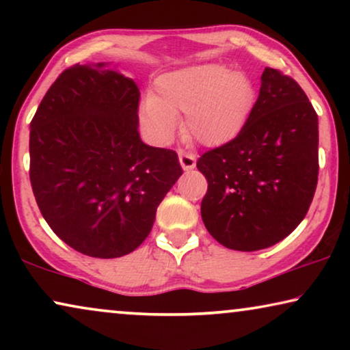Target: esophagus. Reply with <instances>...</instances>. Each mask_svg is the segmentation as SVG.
<instances>
[{"mask_svg":"<svg viewBox=\"0 0 350 350\" xmlns=\"http://www.w3.org/2000/svg\"><path fill=\"white\" fill-rule=\"evenodd\" d=\"M178 159H180L181 167H183V170H193L196 167V156L193 154V152L180 150Z\"/></svg>","mask_w":350,"mask_h":350,"instance_id":"esophagus-1","label":"esophagus"}]
</instances>
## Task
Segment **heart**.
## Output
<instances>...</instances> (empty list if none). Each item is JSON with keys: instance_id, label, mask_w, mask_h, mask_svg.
Segmentation results:
<instances>
[{"instance_id": "b5f03b06", "label": "heart", "mask_w": 350, "mask_h": 350, "mask_svg": "<svg viewBox=\"0 0 350 350\" xmlns=\"http://www.w3.org/2000/svg\"><path fill=\"white\" fill-rule=\"evenodd\" d=\"M255 85L247 73L221 65H196L170 71L154 83L151 98L142 105V126L159 145L175 138L178 119L183 133L204 146L232 140L250 118Z\"/></svg>"}]
</instances>
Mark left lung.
Here are the masks:
<instances>
[{"instance_id":"1","label":"left lung","mask_w":350,"mask_h":350,"mask_svg":"<svg viewBox=\"0 0 350 350\" xmlns=\"http://www.w3.org/2000/svg\"><path fill=\"white\" fill-rule=\"evenodd\" d=\"M198 169L208 188L200 205L207 231L239 252L272 247L303 221L319 178V118L293 78L266 68L252 114Z\"/></svg>"}]
</instances>
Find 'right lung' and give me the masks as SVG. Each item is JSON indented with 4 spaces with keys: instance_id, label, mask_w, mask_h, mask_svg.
<instances>
[{
    "instance_id": "1",
    "label": "right lung",
    "mask_w": 350,
    "mask_h": 350,
    "mask_svg": "<svg viewBox=\"0 0 350 350\" xmlns=\"http://www.w3.org/2000/svg\"><path fill=\"white\" fill-rule=\"evenodd\" d=\"M138 103L132 79L103 64H76L31 119L36 204L52 231L83 255L119 258L140 247L183 174L174 150L142 142Z\"/></svg>"
}]
</instances>
